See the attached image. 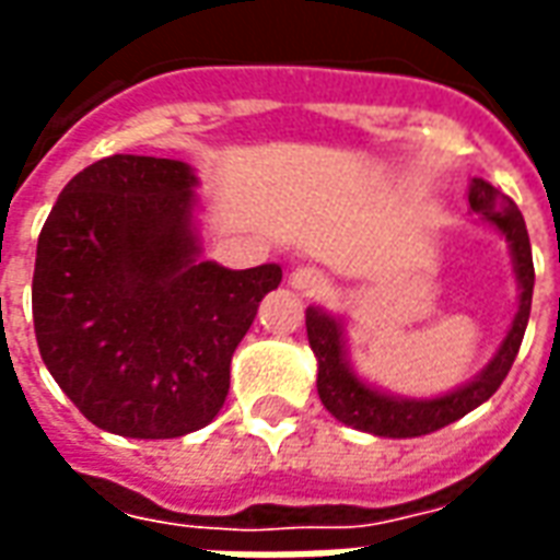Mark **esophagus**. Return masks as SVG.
Masks as SVG:
<instances>
[{
    "instance_id": "1",
    "label": "esophagus",
    "mask_w": 560,
    "mask_h": 560,
    "mask_svg": "<svg viewBox=\"0 0 560 560\" xmlns=\"http://www.w3.org/2000/svg\"><path fill=\"white\" fill-rule=\"evenodd\" d=\"M288 284L296 293H302V296H323V293H329V279L317 267H296Z\"/></svg>"
}]
</instances>
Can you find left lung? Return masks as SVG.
Listing matches in <instances>:
<instances>
[{"label": "left lung", "mask_w": 560, "mask_h": 560, "mask_svg": "<svg viewBox=\"0 0 560 560\" xmlns=\"http://www.w3.org/2000/svg\"><path fill=\"white\" fill-rule=\"evenodd\" d=\"M469 210L480 222L495 228L508 248H511L513 276L520 288V302L513 314L508 332L501 338L499 350L490 362L480 368V374L466 380L457 388L436 397H404L392 395L380 385L364 383L355 374L350 355H347V329L341 317L323 312L320 305L305 308V329H308V343L317 355V395L323 407L329 409L341 424L362 433H374L385 439H412L433 433L439 428H448L471 409H478L483 400H490L504 376L511 371L513 359L520 353L528 314H532L534 293V264L532 243L525 231V219L520 207L511 198L499 192L495 186L487 184L483 177H471L469 184Z\"/></svg>", "instance_id": "left-lung-1"}]
</instances>
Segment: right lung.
<instances>
[{
    "mask_svg": "<svg viewBox=\"0 0 560 560\" xmlns=\"http://www.w3.org/2000/svg\"><path fill=\"white\" fill-rule=\"evenodd\" d=\"M196 168L115 153L82 168L37 237L40 359L82 416L127 439H177L225 404L231 355L279 264L201 260Z\"/></svg>",
    "mask_w": 560,
    "mask_h": 560,
    "instance_id": "1",
    "label": "right lung"
}]
</instances>
